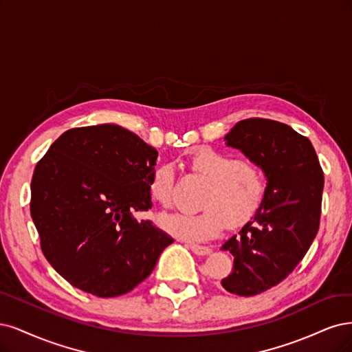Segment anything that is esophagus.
I'll list each match as a JSON object with an SVG mask.
<instances>
[{
  "instance_id": "obj_1",
  "label": "esophagus",
  "mask_w": 352,
  "mask_h": 352,
  "mask_svg": "<svg viewBox=\"0 0 352 352\" xmlns=\"http://www.w3.org/2000/svg\"><path fill=\"white\" fill-rule=\"evenodd\" d=\"M187 247L190 248V250L197 254V256H206L209 254L212 250L209 247H205V245H197V244H187Z\"/></svg>"
}]
</instances>
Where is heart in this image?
<instances>
[{
  "instance_id": "heart-1",
  "label": "heart",
  "mask_w": 352,
  "mask_h": 352,
  "mask_svg": "<svg viewBox=\"0 0 352 352\" xmlns=\"http://www.w3.org/2000/svg\"><path fill=\"white\" fill-rule=\"evenodd\" d=\"M191 168L209 181L199 213H165L161 228L181 240L201 241L217 235L226 223L240 226L254 217L262 205L266 178L256 162L235 160L225 153L200 147L191 156ZM174 168L161 164L151 174L147 190L153 201L168 206L173 197Z\"/></svg>"
}]
</instances>
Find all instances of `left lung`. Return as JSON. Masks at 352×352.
Listing matches in <instances>:
<instances>
[{
    "mask_svg": "<svg viewBox=\"0 0 352 352\" xmlns=\"http://www.w3.org/2000/svg\"><path fill=\"white\" fill-rule=\"evenodd\" d=\"M223 140L266 177L265 197L252 222L221 247L234 256L222 287L252 297L285 279L310 248L319 231L323 171L311 142L279 121L243 120Z\"/></svg>",
    "mask_w": 352,
    "mask_h": 352,
    "instance_id": "obj_1",
    "label": "left lung"
}]
</instances>
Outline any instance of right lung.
<instances>
[{
  "label": "right lung",
  "instance_id": "obj_1",
  "mask_svg": "<svg viewBox=\"0 0 352 352\" xmlns=\"http://www.w3.org/2000/svg\"><path fill=\"white\" fill-rule=\"evenodd\" d=\"M157 151L116 124L72 129L32 178L30 214L51 266L92 296L118 297L152 274L174 240L134 212L152 208L147 190Z\"/></svg>",
  "mask_w": 352,
  "mask_h": 352
}]
</instances>
